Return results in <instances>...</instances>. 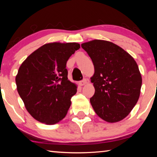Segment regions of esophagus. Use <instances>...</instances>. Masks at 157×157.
<instances>
[{
    "label": "esophagus",
    "instance_id": "1",
    "mask_svg": "<svg viewBox=\"0 0 157 157\" xmlns=\"http://www.w3.org/2000/svg\"><path fill=\"white\" fill-rule=\"evenodd\" d=\"M87 83V80L86 79H82V81H80L79 82V85H80V86H84V85H85Z\"/></svg>",
    "mask_w": 157,
    "mask_h": 157
}]
</instances>
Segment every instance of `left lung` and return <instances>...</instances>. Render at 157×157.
Returning a JSON list of instances; mask_svg holds the SVG:
<instances>
[{
	"instance_id": "left-lung-1",
	"label": "left lung",
	"mask_w": 157,
	"mask_h": 157,
	"mask_svg": "<svg viewBox=\"0 0 157 157\" xmlns=\"http://www.w3.org/2000/svg\"><path fill=\"white\" fill-rule=\"evenodd\" d=\"M81 46L95 68L91 78L95 94L90 98L95 112L109 123L123 120L140 96L142 78L136 62L112 42L95 39Z\"/></svg>"
}]
</instances>
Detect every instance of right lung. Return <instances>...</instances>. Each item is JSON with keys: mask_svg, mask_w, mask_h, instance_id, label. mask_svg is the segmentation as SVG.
I'll use <instances>...</instances> for the list:
<instances>
[{"mask_svg": "<svg viewBox=\"0 0 157 157\" xmlns=\"http://www.w3.org/2000/svg\"><path fill=\"white\" fill-rule=\"evenodd\" d=\"M79 48L78 43L46 44L21 65L16 76L17 91L36 121L54 124L67 114L77 86L68 79L66 62Z\"/></svg>", "mask_w": 157, "mask_h": 157, "instance_id": "1", "label": "right lung"}]
</instances>
